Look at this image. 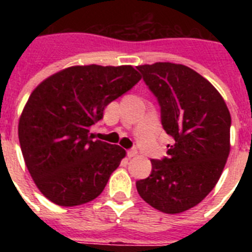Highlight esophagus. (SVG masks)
Returning <instances> with one entry per match:
<instances>
[{
    "label": "esophagus",
    "instance_id": "1",
    "mask_svg": "<svg viewBox=\"0 0 252 252\" xmlns=\"http://www.w3.org/2000/svg\"><path fill=\"white\" fill-rule=\"evenodd\" d=\"M136 155H137L136 149H130V150H127V157L128 158H133V157H136Z\"/></svg>",
    "mask_w": 252,
    "mask_h": 252
}]
</instances>
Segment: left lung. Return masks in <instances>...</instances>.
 Wrapping results in <instances>:
<instances>
[{
    "label": "left lung",
    "mask_w": 252,
    "mask_h": 252,
    "mask_svg": "<svg viewBox=\"0 0 252 252\" xmlns=\"http://www.w3.org/2000/svg\"><path fill=\"white\" fill-rule=\"evenodd\" d=\"M161 111L173 144L168 158L151 160V174L137 180L140 197L175 215L201 203L215 188L230 154L231 115L222 95L195 70L174 63L136 66Z\"/></svg>",
    "instance_id": "8db88e82"
}]
</instances>
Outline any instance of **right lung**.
Returning <instances> with one entry per match:
<instances>
[{
  "label": "right lung",
  "instance_id": "right-lung-1",
  "mask_svg": "<svg viewBox=\"0 0 252 252\" xmlns=\"http://www.w3.org/2000/svg\"><path fill=\"white\" fill-rule=\"evenodd\" d=\"M140 79L131 65H74L32 91L20 116L19 140L29 173L49 201L74 207L103 192L126 151L93 140L91 127Z\"/></svg>",
  "mask_w": 252,
  "mask_h": 252
}]
</instances>
